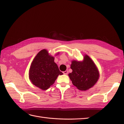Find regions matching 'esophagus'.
Masks as SVG:
<instances>
[{"mask_svg":"<svg viewBox=\"0 0 124 124\" xmlns=\"http://www.w3.org/2000/svg\"><path fill=\"white\" fill-rule=\"evenodd\" d=\"M63 73H64V74H65V75H67V74H68V71H64V72H63Z\"/></svg>","mask_w":124,"mask_h":124,"instance_id":"1","label":"esophagus"}]
</instances>
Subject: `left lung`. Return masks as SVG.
<instances>
[{
    "mask_svg": "<svg viewBox=\"0 0 124 124\" xmlns=\"http://www.w3.org/2000/svg\"><path fill=\"white\" fill-rule=\"evenodd\" d=\"M69 74L73 85L81 91H85L94 85L99 79V72L92 60L86 55L83 62L73 60Z\"/></svg>",
    "mask_w": 124,
    "mask_h": 124,
    "instance_id": "8db88e82",
    "label": "left lung"
}]
</instances>
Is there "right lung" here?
I'll use <instances>...</instances> for the list:
<instances>
[{
    "mask_svg": "<svg viewBox=\"0 0 124 124\" xmlns=\"http://www.w3.org/2000/svg\"><path fill=\"white\" fill-rule=\"evenodd\" d=\"M63 73L48 55L46 50L40 51L32 62L29 71V78L32 84L40 89L46 90L52 85L59 75Z\"/></svg>",
    "mask_w": 124,
    "mask_h": 124,
    "instance_id": "obj_1",
    "label": "right lung"
}]
</instances>
